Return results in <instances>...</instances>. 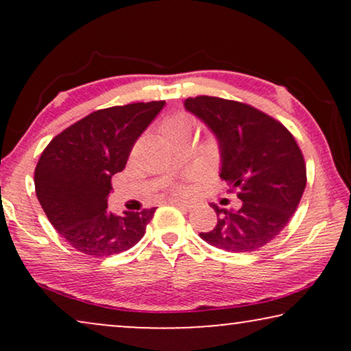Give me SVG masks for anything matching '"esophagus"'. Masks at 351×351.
<instances>
[{
  "instance_id": "obj_1",
  "label": "esophagus",
  "mask_w": 351,
  "mask_h": 351,
  "mask_svg": "<svg viewBox=\"0 0 351 351\" xmlns=\"http://www.w3.org/2000/svg\"><path fill=\"white\" fill-rule=\"evenodd\" d=\"M169 203H171V204H174V206H180V208H184V209H190L191 206H193V204L190 203V201L179 199V198H171V199H169Z\"/></svg>"
}]
</instances>
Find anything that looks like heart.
Segmentation results:
<instances>
[{"mask_svg": "<svg viewBox=\"0 0 351 351\" xmlns=\"http://www.w3.org/2000/svg\"><path fill=\"white\" fill-rule=\"evenodd\" d=\"M189 129L190 119L186 118V114L184 113L171 114V117H167L161 124V131L167 138H171L172 136H176V134H179L182 131H189Z\"/></svg>", "mask_w": 351, "mask_h": 351, "instance_id": "heart-1", "label": "heart"}]
</instances>
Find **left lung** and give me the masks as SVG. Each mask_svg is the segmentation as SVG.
<instances>
[{"instance_id":"left-lung-1","label":"left lung","mask_w":351,"mask_h":351,"mask_svg":"<svg viewBox=\"0 0 351 351\" xmlns=\"http://www.w3.org/2000/svg\"><path fill=\"white\" fill-rule=\"evenodd\" d=\"M184 107L217 138L220 177L243 201L238 209L213 204L217 223L199 237L228 252L261 249L286 227L304 195L306 169L295 138L276 119L234 100L199 95Z\"/></svg>"}]
</instances>
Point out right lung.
I'll list each match as a JSON object with an SVG mask.
<instances>
[{
    "instance_id": "right-lung-1",
    "label": "right lung",
    "mask_w": 351,
    "mask_h": 351,
    "mask_svg": "<svg viewBox=\"0 0 351 351\" xmlns=\"http://www.w3.org/2000/svg\"><path fill=\"white\" fill-rule=\"evenodd\" d=\"M138 102L88 114L49 142L35 169V190L57 232L86 256L108 257L145 234L156 208L114 215L107 209L112 177L126 167L142 132L165 107Z\"/></svg>"
}]
</instances>
